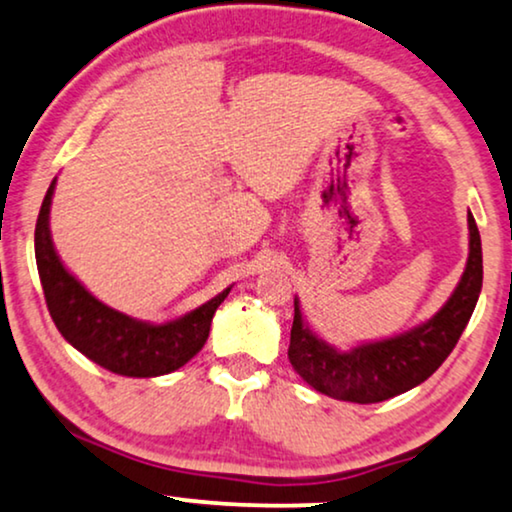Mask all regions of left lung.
Segmentation results:
<instances>
[{
  "instance_id": "left-lung-1",
  "label": "left lung",
  "mask_w": 512,
  "mask_h": 512,
  "mask_svg": "<svg viewBox=\"0 0 512 512\" xmlns=\"http://www.w3.org/2000/svg\"><path fill=\"white\" fill-rule=\"evenodd\" d=\"M468 229L470 255L454 295L430 321L394 338L340 352L309 331L295 300L288 359L304 383L354 404H375L425 383L456 347L482 290V241L472 215Z\"/></svg>"
}]
</instances>
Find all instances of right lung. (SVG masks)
<instances>
[{"label":"right lung","mask_w":512,"mask_h":512,"mask_svg":"<svg viewBox=\"0 0 512 512\" xmlns=\"http://www.w3.org/2000/svg\"><path fill=\"white\" fill-rule=\"evenodd\" d=\"M54 189L56 179L51 181L37 217L35 257L44 300L58 333L94 364L127 378H155L172 373L196 357L210 335L212 316L231 288L222 290L181 319L158 326L106 307L58 260L49 231Z\"/></svg>","instance_id":"add662e5"}]
</instances>
